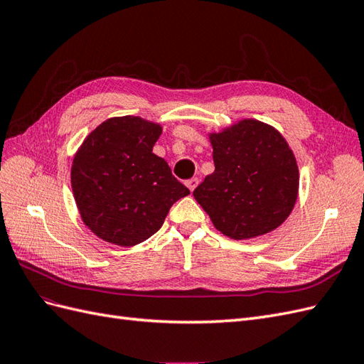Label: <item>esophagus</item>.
<instances>
[{
    "label": "esophagus",
    "mask_w": 364,
    "mask_h": 364,
    "mask_svg": "<svg viewBox=\"0 0 364 364\" xmlns=\"http://www.w3.org/2000/svg\"><path fill=\"white\" fill-rule=\"evenodd\" d=\"M185 185L188 186V190L193 193V191L196 190V186L199 185V179H197V178H191V179H188V181H185Z\"/></svg>",
    "instance_id": "34e87169"
}]
</instances>
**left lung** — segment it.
Listing matches in <instances>:
<instances>
[{"label": "left lung", "instance_id": "obj_1", "mask_svg": "<svg viewBox=\"0 0 364 364\" xmlns=\"http://www.w3.org/2000/svg\"><path fill=\"white\" fill-rule=\"evenodd\" d=\"M215 170L193 196L220 232L245 240L284 223L299 190V170L277 129L243 119L209 135Z\"/></svg>", "mask_w": 364, "mask_h": 364}]
</instances>
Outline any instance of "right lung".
<instances>
[{
	"label": "right lung",
	"instance_id": "right-lung-1",
	"mask_svg": "<svg viewBox=\"0 0 364 364\" xmlns=\"http://www.w3.org/2000/svg\"><path fill=\"white\" fill-rule=\"evenodd\" d=\"M161 126L139 117L109 118L83 141L71 168L82 220L102 240L135 246L161 229L190 190L153 153Z\"/></svg>",
	"mask_w": 364,
	"mask_h": 364
}]
</instances>
